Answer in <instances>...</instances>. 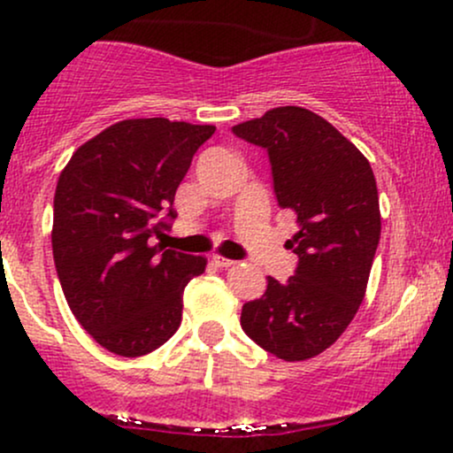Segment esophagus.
<instances>
[{
  "label": "esophagus",
  "instance_id": "34e87169",
  "mask_svg": "<svg viewBox=\"0 0 453 453\" xmlns=\"http://www.w3.org/2000/svg\"><path fill=\"white\" fill-rule=\"evenodd\" d=\"M212 264H215V266H219V268H230V266H234V259H227V257H221V256H212Z\"/></svg>",
  "mask_w": 453,
  "mask_h": 453
}]
</instances>
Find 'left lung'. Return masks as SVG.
<instances>
[{
	"instance_id": "obj_1",
	"label": "left lung",
	"mask_w": 453,
	"mask_h": 453,
	"mask_svg": "<svg viewBox=\"0 0 453 453\" xmlns=\"http://www.w3.org/2000/svg\"><path fill=\"white\" fill-rule=\"evenodd\" d=\"M232 132L268 150L279 206L298 215L285 242L298 256L294 277H268L241 326L280 360H309L336 342L366 294L381 236L375 174L356 144L306 108H273Z\"/></svg>"
}]
</instances>
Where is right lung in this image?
Segmentation results:
<instances>
[{"instance_id": "add662e5", "label": "right lung", "mask_w": 453, "mask_h": 453, "mask_svg": "<svg viewBox=\"0 0 453 453\" xmlns=\"http://www.w3.org/2000/svg\"><path fill=\"white\" fill-rule=\"evenodd\" d=\"M212 126L126 119L78 147L57 180L53 257L78 324L104 349L147 356L179 330L183 289L206 257L153 236L170 226L174 194Z\"/></svg>"}]
</instances>
